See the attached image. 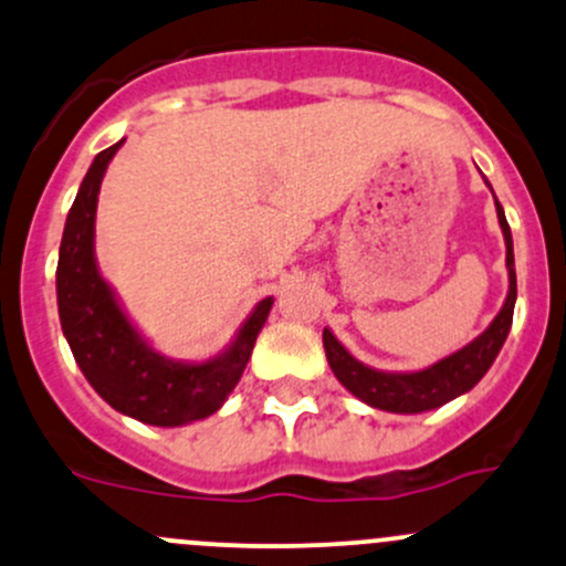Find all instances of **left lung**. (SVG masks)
<instances>
[{"label": "left lung", "instance_id": "obj_1", "mask_svg": "<svg viewBox=\"0 0 566 566\" xmlns=\"http://www.w3.org/2000/svg\"><path fill=\"white\" fill-rule=\"evenodd\" d=\"M489 185V182H486ZM492 188V185H489ZM494 192V190H492ZM496 220H500L502 235H505V265H507V297L502 303L500 314L494 316L492 325L486 327L478 338L470 340L468 346L449 354V357L438 359L424 370H408V374H395V370H378L370 365L359 363L354 354L340 344L335 335L322 331V344H325L327 363L331 370L344 384L349 392L363 400L365 406L378 408V411L389 413H424L432 408L446 406L454 397L470 392L505 344L507 333L513 325V308H515V260H513V235L511 226L505 220V209L494 198Z\"/></svg>", "mask_w": 566, "mask_h": 566}]
</instances>
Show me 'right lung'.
Listing matches in <instances>:
<instances>
[{
    "label": "right lung",
    "instance_id": "right-lung-1",
    "mask_svg": "<svg viewBox=\"0 0 566 566\" xmlns=\"http://www.w3.org/2000/svg\"><path fill=\"white\" fill-rule=\"evenodd\" d=\"M123 142L93 158L66 214L55 269L61 331L83 376L115 411L153 427H182L220 411L233 392L269 319L273 297H263L231 344L203 363L164 357L147 344L98 271L93 247L98 190Z\"/></svg>",
    "mask_w": 566,
    "mask_h": 566
}]
</instances>
